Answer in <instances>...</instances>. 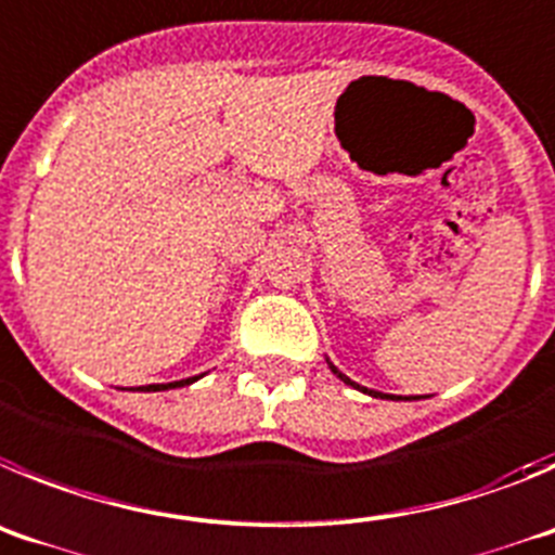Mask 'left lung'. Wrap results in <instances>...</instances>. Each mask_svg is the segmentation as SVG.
Returning a JSON list of instances; mask_svg holds the SVG:
<instances>
[{
  "label": "left lung",
  "instance_id": "left-lung-1",
  "mask_svg": "<svg viewBox=\"0 0 555 555\" xmlns=\"http://www.w3.org/2000/svg\"><path fill=\"white\" fill-rule=\"evenodd\" d=\"M328 367H332V373L337 378H343V382L348 384V387H353V389H359V392H364V396H373V398H401V396H384V392H376V389H367V387H362V384H357V382H351V378L346 376V373H339L337 367H334L332 362H328Z\"/></svg>",
  "mask_w": 555,
  "mask_h": 555
}]
</instances>
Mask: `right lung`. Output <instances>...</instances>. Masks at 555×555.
Listing matches in <instances>:
<instances>
[{"instance_id": "1", "label": "right lung", "mask_w": 555, "mask_h": 555, "mask_svg": "<svg viewBox=\"0 0 555 555\" xmlns=\"http://www.w3.org/2000/svg\"><path fill=\"white\" fill-rule=\"evenodd\" d=\"M198 376L193 378H182V382H171V384H149V387H141L143 392H159V389H173V387H188V384L196 382Z\"/></svg>"}]
</instances>
